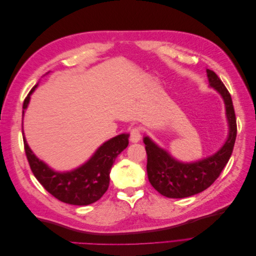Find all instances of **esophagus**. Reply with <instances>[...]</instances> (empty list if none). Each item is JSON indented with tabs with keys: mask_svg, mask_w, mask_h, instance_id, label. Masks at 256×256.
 Segmentation results:
<instances>
[{
	"mask_svg": "<svg viewBox=\"0 0 256 256\" xmlns=\"http://www.w3.org/2000/svg\"><path fill=\"white\" fill-rule=\"evenodd\" d=\"M142 130L140 127H134L130 130V141L132 143H136L140 141Z\"/></svg>",
	"mask_w": 256,
	"mask_h": 256,
	"instance_id": "esophagus-1",
	"label": "esophagus"
}]
</instances>
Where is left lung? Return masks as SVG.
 Wrapping results in <instances>:
<instances>
[{
    "label": "left lung",
    "instance_id": "left-lung-1",
    "mask_svg": "<svg viewBox=\"0 0 256 256\" xmlns=\"http://www.w3.org/2000/svg\"><path fill=\"white\" fill-rule=\"evenodd\" d=\"M209 85L222 96L226 109L230 134L226 142L212 156L193 164H182L160 148L148 136L144 138L147 154V175L152 187L160 194L171 198L194 196L214 182L228 162L237 136L236 115L230 94L226 85L210 69H207Z\"/></svg>",
    "mask_w": 256,
    "mask_h": 256
}]
</instances>
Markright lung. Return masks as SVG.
Masks as SVG:
<instances>
[{"instance_id": "add662e5", "label": "right lung", "mask_w": 256, "mask_h": 256, "mask_svg": "<svg viewBox=\"0 0 256 256\" xmlns=\"http://www.w3.org/2000/svg\"><path fill=\"white\" fill-rule=\"evenodd\" d=\"M36 86L37 85L26 97L22 114H24L30 94ZM22 136L28 164L36 180L60 202L79 206L95 203L104 194L109 188L110 171L114 161L129 144V134H122L112 138L99 147L86 164L74 171L60 173L53 171L44 162L38 159L28 147L24 134Z\"/></svg>"}]
</instances>
